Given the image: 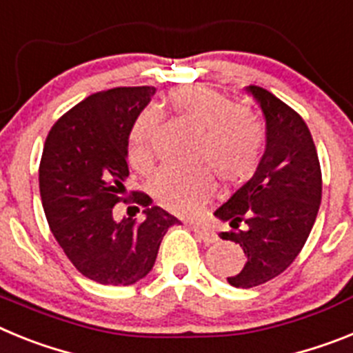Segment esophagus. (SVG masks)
<instances>
[{"label":"esophagus","mask_w":353,"mask_h":353,"mask_svg":"<svg viewBox=\"0 0 353 353\" xmlns=\"http://www.w3.org/2000/svg\"><path fill=\"white\" fill-rule=\"evenodd\" d=\"M190 229L195 232L199 240L204 241V243H214V241H219V236L213 229H210L208 225H202V223H190Z\"/></svg>","instance_id":"obj_1"}]
</instances>
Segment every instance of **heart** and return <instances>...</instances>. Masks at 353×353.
Masks as SVG:
<instances>
[{
  "mask_svg": "<svg viewBox=\"0 0 353 353\" xmlns=\"http://www.w3.org/2000/svg\"><path fill=\"white\" fill-rule=\"evenodd\" d=\"M168 106L192 124L204 130L199 161L211 167L225 185L249 179L259 167L265 152L266 130L256 115L206 85H188L168 94ZM159 113L145 108L134 119L128 142V158L140 172L154 165L152 140ZM151 192L156 201L177 214H194L214 194V176L210 168L195 172L163 170L154 177Z\"/></svg>",
  "mask_w": 353,
  "mask_h": 353,
  "instance_id": "1",
  "label": "heart"
}]
</instances>
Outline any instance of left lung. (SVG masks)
<instances>
[{
  "mask_svg": "<svg viewBox=\"0 0 353 353\" xmlns=\"http://www.w3.org/2000/svg\"><path fill=\"white\" fill-rule=\"evenodd\" d=\"M247 92L265 117V152L254 176L214 211L232 228L220 238L247 256L240 274L228 277L234 288L283 274L304 247L321 202L320 161L304 119L265 88L250 85Z\"/></svg>",
  "mask_w": 353,
  "mask_h": 353,
  "instance_id": "left-lung-1",
  "label": "left lung"
}]
</instances>
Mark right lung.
<instances>
[{"label":"right lung","instance_id":"1","mask_svg":"<svg viewBox=\"0 0 353 353\" xmlns=\"http://www.w3.org/2000/svg\"><path fill=\"white\" fill-rule=\"evenodd\" d=\"M156 94L154 87L97 92L58 119L49 131L39 167L42 208L70 263L85 277L108 286H130L152 270L159 243L176 216L142 192V222L113 216L124 199L128 142L134 119Z\"/></svg>","mask_w":353,"mask_h":353}]
</instances>
